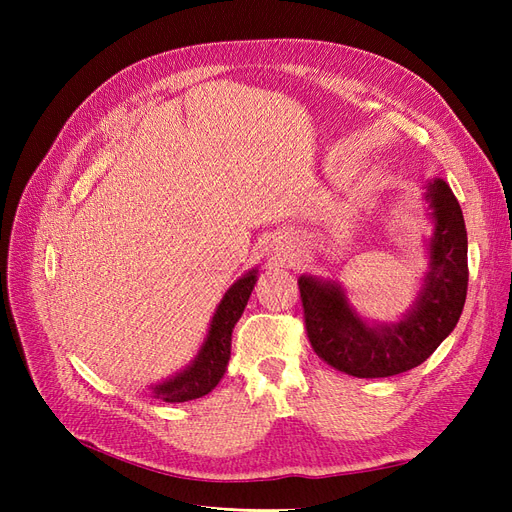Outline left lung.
I'll return each instance as SVG.
<instances>
[{
	"label": "left lung",
	"instance_id": "1",
	"mask_svg": "<svg viewBox=\"0 0 512 512\" xmlns=\"http://www.w3.org/2000/svg\"><path fill=\"white\" fill-rule=\"evenodd\" d=\"M436 230L429 271L416 305L404 320L369 327L348 305L337 284L303 275L299 292L305 331L324 363L354 378H389L427 361L455 329L468 294V232L448 183L427 188Z\"/></svg>",
	"mask_w": 512,
	"mask_h": 512
}]
</instances>
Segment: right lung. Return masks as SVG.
Returning a JSON list of instances; mask_svg holds the SVG:
<instances>
[{"label": "right lung", "mask_w": 512, "mask_h": 512, "mask_svg": "<svg viewBox=\"0 0 512 512\" xmlns=\"http://www.w3.org/2000/svg\"><path fill=\"white\" fill-rule=\"evenodd\" d=\"M254 284L256 271H250L230 286V290L224 294L222 303L215 309L207 342L200 348L194 363L188 369H183L175 378L153 386V397L164 399L168 404H181V401L198 399L215 389V384L222 380L230 359L232 329H235L237 320L243 314L247 299H250V294L254 290Z\"/></svg>", "instance_id": "1"}]
</instances>
